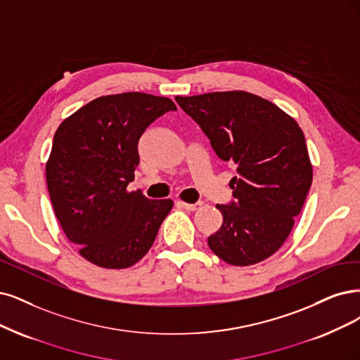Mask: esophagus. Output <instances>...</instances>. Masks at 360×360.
<instances>
[{
	"mask_svg": "<svg viewBox=\"0 0 360 360\" xmlns=\"http://www.w3.org/2000/svg\"><path fill=\"white\" fill-rule=\"evenodd\" d=\"M178 205H179L181 207H184V209L191 210V212H194V210H197V209H200V207L203 206V203H202V202H197V203H185V202H179Z\"/></svg>",
	"mask_w": 360,
	"mask_h": 360,
	"instance_id": "34e87169",
	"label": "esophagus"
}]
</instances>
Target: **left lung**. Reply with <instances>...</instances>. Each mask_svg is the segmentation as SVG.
<instances>
[{
  "instance_id": "obj_1",
  "label": "left lung",
  "mask_w": 360,
  "mask_h": 360,
  "mask_svg": "<svg viewBox=\"0 0 360 360\" xmlns=\"http://www.w3.org/2000/svg\"><path fill=\"white\" fill-rule=\"evenodd\" d=\"M224 162L237 166L234 202L217 205L221 229L207 238L236 267L258 264L281 249L311 187L313 166L298 123L273 102L245 90L176 96Z\"/></svg>"
}]
</instances>
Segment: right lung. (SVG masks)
Segmentation results:
<instances>
[{
	"mask_svg": "<svg viewBox=\"0 0 360 360\" xmlns=\"http://www.w3.org/2000/svg\"><path fill=\"white\" fill-rule=\"evenodd\" d=\"M176 105L127 91L101 96L65 118L53 138L46 181L53 210L78 254L122 270L143 258L173 202L127 191L139 165L145 129Z\"/></svg>",
	"mask_w": 360,
	"mask_h": 360,
	"instance_id": "add662e5",
	"label": "right lung"
}]
</instances>
